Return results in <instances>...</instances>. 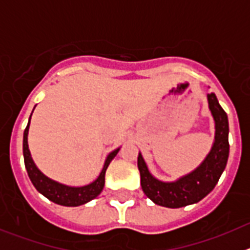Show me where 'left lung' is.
Returning <instances> with one entry per match:
<instances>
[{
  "mask_svg": "<svg viewBox=\"0 0 250 250\" xmlns=\"http://www.w3.org/2000/svg\"><path fill=\"white\" fill-rule=\"evenodd\" d=\"M207 100L214 120V141L204 160L190 173L173 182H163L150 173L143 154L139 152L138 167L141 188L145 195L156 205L175 209L200 202L213 190L227 167L229 156L228 116L214 92L207 95Z\"/></svg>",
  "mask_w": 250,
  "mask_h": 250,
  "instance_id": "left-lung-1",
  "label": "left lung"
}]
</instances>
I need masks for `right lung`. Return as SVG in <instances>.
Wrapping results in <instances>:
<instances>
[{"mask_svg":"<svg viewBox=\"0 0 250 250\" xmlns=\"http://www.w3.org/2000/svg\"><path fill=\"white\" fill-rule=\"evenodd\" d=\"M34 110H32V112H34ZM31 116H32V114L30 115L27 126H26L25 131H23V159H25V167L26 170H27L28 178H30L31 183L34 184V187L37 189V191L42 194L43 196H46L48 200L54 202L55 204L63 205V207H79V205L86 204L90 200L95 199L103 191L104 185H105L106 169H107L112 159L116 156L120 147L112 150L109 155L106 156L103 170H101L98 178L95 179L92 183L87 185H83V187H71V185L62 184V183H59L54 180V179L46 176L37 167L34 159L31 156L27 139Z\"/></svg>","mask_w":250,"mask_h":250,"instance_id":"right-lung-1","label":"right lung"}]
</instances>
